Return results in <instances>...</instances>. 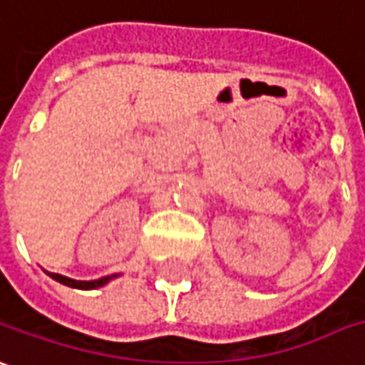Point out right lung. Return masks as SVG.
<instances>
[{"label": "right lung", "instance_id": "obj_1", "mask_svg": "<svg viewBox=\"0 0 365 365\" xmlns=\"http://www.w3.org/2000/svg\"><path fill=\"white\" fill-rule=\"evenodd\" d=\"M47 274H49V272H47ZM49 277H53L56 282L63 284V286L78 287V289H96V287L106 286V284H108L110 279H113V277H118V274H113V276L99 277V279H91V282H78V279H71V277L59 276V274H49Z\"/></svg>", "mask_w": 365, "mask_h": 365}]
</instances>
